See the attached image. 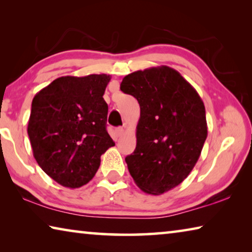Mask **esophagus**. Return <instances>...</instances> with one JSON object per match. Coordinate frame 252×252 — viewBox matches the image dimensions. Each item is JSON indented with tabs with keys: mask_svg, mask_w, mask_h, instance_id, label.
I'll return each mask as SVG.
<instances>
[{
	"mask_svg": "<svg viewBox=\"0 0 252 252\" xmlns=\"http://www.w3.org/2000/svg\"><path fill=\"white\" fill-rule=\"evenodd\" d=\"M116 133L118 136H121L123 133H125V130H123V127H118L116 130Z\"/></svg>",
	"mask_w": 252,
	"mask_h": 252,
	"instance_id": "1",
	"label": "esophagus"
}]
</instances>
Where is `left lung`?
<instances>
[{"instance_id": "left-lung-1", "label": "left lung", "mask_w": 252, "mask_h": 252, "mask_svg": "<svg viewBox=\"0 0 252 252\" xmlns=\"http://www.w3.org/2000/svg\"><path fill=\"white\" fill-rule=\"evenodd\" d=\"M122 92L140 104L136 147L126 158L135 185L162 194L192 171L208 135L203 101L183 76L161 65L125 76Z\"/></svg>"}]
</instances>
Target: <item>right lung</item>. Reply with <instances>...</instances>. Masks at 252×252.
<instances>
[{"mask_svg":"<svg viewBox=\"0 0 252 252\" xmlns=\"http://www.w3.org/2000/svg\"><path fill=\"white\" fill-rule=\"evenodd\" d=\"M110 80L108 74L61 76L33 97L28 125L33 156L59 185L70 189L87 185L101 156L114 146L103 99Z\"/></svg>","mask_w":252,"mask_h":252,"instance_id":"obj_1","label":"right lung"}]
</instances>
